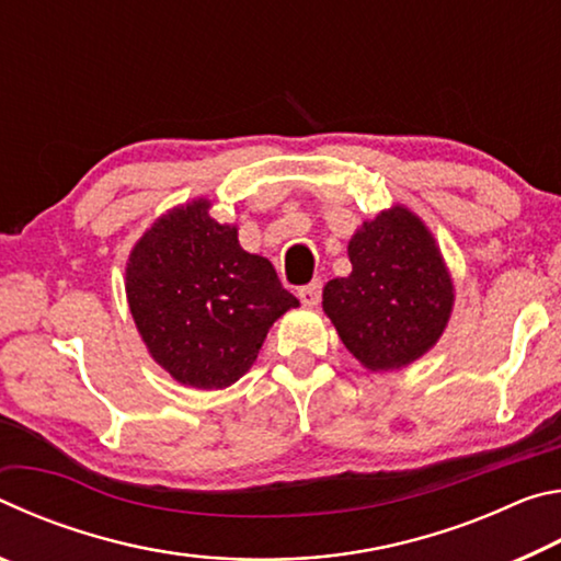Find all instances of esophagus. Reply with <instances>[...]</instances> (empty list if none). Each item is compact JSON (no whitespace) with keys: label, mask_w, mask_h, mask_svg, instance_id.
<instances>
[{"label":"esophagus","mask_w":561,"mask_h":561,"mask_svg":"<svg viewBox=\"0 0 561 561\" xmlns=\"http://www.w3.org/2000/svg\"><path fill=\"white\" fill-rule=\"evenodd\" d=\"M321 287H324V284H321V279L309 282L307 287H299L297 297L301 299L304 307H317L319 299H321Z\"/></svg>","instance_id":"34e87169"}]
</instances>
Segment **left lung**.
Returning <instances> with one entry per match:
<instances>
[{"label":"left lung","instance_id":"left-lung-1","mask_svg":"<svg viewBox=\"0 0 561 561\" xmlns=\"http://www.w3.org/2000/svg\"><path fill=\"white\" fill-rule=\"evenodd\" d=\"M351 274L324 287V311L344 346L371 371L421 358L448 327L453 279L428 227L396 205L348 242Z\"/></svg>","mask_w":561,"mask_h":561}]
</instances>
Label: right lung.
<instances>
[{
    "instance_id": "add662e5",
    "label": "right lung",
    "mask_w": 561,
    "mask_h": 561,
    "mask_svg": "<svg viewBox=\"0 0 561 561\" xmlns=\"http://www.w3.org/2000/svg\"><path fill=\"white\" fill-rule=\"evenodd\" d=\"M126 297L150 356L203 391L250 371L270 327L299 307L272 262L244 252L234 225L213 220L205 197L170 210L136 242Z\"/></svg>"
}]
</instances>
